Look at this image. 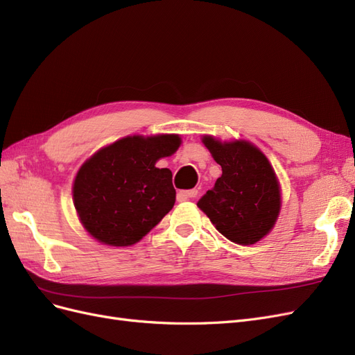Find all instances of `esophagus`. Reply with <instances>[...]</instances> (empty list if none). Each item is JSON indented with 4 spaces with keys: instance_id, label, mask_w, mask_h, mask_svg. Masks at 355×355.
<instances>
[{
    "instance_id": "esophagus-1",
    "label": "esophagus",
    "mask_w": 355,
    "mask_h": 355,
    "mask_svg": "<svg viewBox=\"0 0 355 355\" xmlns=\"http://www.w3.org/2000/svg\"><path fill=\"white\" fill-rule=\"evenodd\" d=\"M198 196V191L197 189H188V191H180L179 192V197L182 200H189V198H196Z\"/></svg>"
}]
</instances>
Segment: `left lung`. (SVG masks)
Masks as SVG:
<instances>
[{
  "instance_id": "obj_1",
  "label": "left lung",
  "mask_w": 355,
  "mask_h": 355,
  "mask_svg": "<svg viewBox=\"0 0 355 355\" xmlns=\"http://www.w3.org/2000/svg\"><path fill=\"white\" fill-rule=\"evenodd\" d=\"M202 144L220 164L222 176L197 206L232 243H257L274 228L282 207L280 184L272 166L250 142H220L204 136Z\"/></svg>"
}]
</instances>
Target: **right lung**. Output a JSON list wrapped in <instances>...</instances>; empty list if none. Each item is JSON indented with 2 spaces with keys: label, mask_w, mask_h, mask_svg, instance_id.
I'll return each instance as SVG.
<instances>
[{
  "label": "right lung",
  "mask_w": 355,
  "mask_h": 355,
  "mask_svg": "<svg viewBox=\"0 0 355 355\" xmlns=\"http://www.w3.org/2000/svg\"><path fill=\"white\" fill-rule=\"evenodd\" d=\"M179 145L178 135L127 136L85 161L72 188L85 231L115 247L142 240L175 206L171 171L155 164Z\"/></svg>",
  "instance_id": "add662e5"
}]
</instances>
